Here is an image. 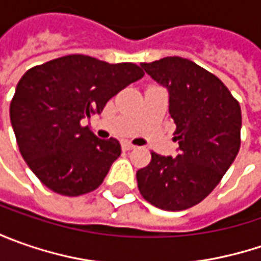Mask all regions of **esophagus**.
<instances>
[{
  "label": "esophagus",
  "instance_id": "34e87169",
  "mask_svg": "<svg viewBox=\"0 0 261 261\" xmlns=\"http://www.w3.org/2000/svg\"><path fill=\"white\" fill-rule=\"evenodd\" d=\"M122 148H123L125 151H132V149H135L136 146L132 145V144H129V142H123V144H122Z\"/></svg>",
  "mask_w": 261,
  "mask_h": 261
}]
</instances>
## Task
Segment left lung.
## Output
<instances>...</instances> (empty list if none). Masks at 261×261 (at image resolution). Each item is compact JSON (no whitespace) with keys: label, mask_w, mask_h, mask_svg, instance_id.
I'll return each instance as SVG.
<instances>
[{"label":"left lung","mask_w":261,"mask_h":261,"mask_svg":"<svg viewBox=\"0 0 261 261\" xmlns=\"http://www.w3.org/2000/svg\"><path fill=\"white\" fill-rule=\"evenodd\" d=\"M141 66L168 91L178 154L151 152V163L136 171L138 189L160 209H189L215 189L234 163L241 109L218 76L189 59L167 56Z\"/></svg>","instance_id":"obj_1"}]
</instances>
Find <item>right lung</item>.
Returning <instances> with one entry per match:
<instances>
[{"label": "right lung", "mask_w": 261, "mask_h": 261, "mask_svg": "<svg viewBox=\"0 0 261 261\" xmlns=\"http://www.w3.org/2000/svg\"><path fill=\"white\" fill-rule=\"evenodd\" d=\"M142 76L135 64H107L87 55L62 56L21 76L10 119L21 155L47 189L80 196L103 183L120 144L98 139L81 123Z\"/></svg>", "instance_id": "1"}]
</instances>
